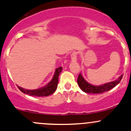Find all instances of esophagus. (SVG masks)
<instances>
[{
    "label": "esophagus",
    "mask_w": 131,
    "mask_h": 131,
    "mask_svg": "<svg viewBox=\"0 0 131 131\" xmlns=\"http://www.w3.org/2000/svg\"><path fill=\"white\" fill-rule=\"evenodd\" d=\"M71 61H76L77 60V52H73L71 54Z\"/></svg>",
    "instance_id": "esophagus-1"
}]
</instances>
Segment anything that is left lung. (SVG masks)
Instances as JSON below:
<instances>
[{
	"instance_id": "8db88e82",
	"label": "left lung",
	"mask_w": 131,
	"mask_h": 131,
	"mask_svg": "<svg viewBox=\"0 0 131 131\" xmlns=\"http://www.w3.org/2000/svg\"><path fill=\"white\" fill-rule=\"evenodd\" d=\"M123 74L121 75L117 78V80H115V81L105 83V84H103L100 86H94L88 83L84 80L81 73H80L78 78L77 83L82 91L85 92V93H92V94H97V93L101 94L104 92L109 91L114 86H116L117 84H119L121 79L123 78Z\"/></svg>"
}]
</instances>
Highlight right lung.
I'll use <instances>...</instances> for the list:
<instances>
[{"label": "right lung", "mask_w": 131, "mask_h": 131, "mask_svg": "<svg viewBox=\"0 0 131 131\" xmlns=\"http://www.w3.org/2000/svg\"><path fill=\"white\" fill-rule=\"evenodd\" d=\"M62 69L63 68L61 67L56 69L52 80L47 85H45L42 88H40L39 89L30 90H26V89L18 86H18V88L22 93H25V94H28L30 96H37V97H43V96H49L50 94H52L57 90L58 83V77L60 73L62 71Z\"/></svg>", "instance_id": "obj_1"}]
</instances>
